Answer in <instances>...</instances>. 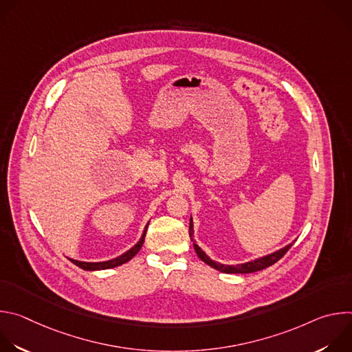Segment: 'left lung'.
Listing matches in <instances>:
<instances>
[{"label": "left lung", "instance_id": "1", "mask_svg": "<svg viewBox=\"0 0 352 352\" xmlns=\"http://www.w3.org/2000/svg\"><path fill=\"white\" fill-rule=\"evenodd\" d=\"M189 236H190V241L193 242V248H195V252L196 255L199 256V259L205 262L206 265H209L210 267L221 272V273H234V274H246V273H255V272H259V270H263L272 265H274L277 261H280L285 254L287 250L292 246L294 242L288 243L287 246L276 250V252L270 254V255H266L263 258H259V259H255V261H250V262H246V263H242V265H235V266H231V265H223V263H219V262H214L212 261L202 249L199 248V245L196 243V241L193 239V221H192V217H190V223H189Z\"/></svg>", "mask_w": 352, "mask_h": 352}]
</instances>
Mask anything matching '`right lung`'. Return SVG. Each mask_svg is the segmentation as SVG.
Wrapping results in <instances>:
<instances>
[{
  "label": "right lung",
  "mask_w": 352,
  "mask_h": 352,
  "mask_svg": "<svg viewBox=\"0 0 352 352\" xmlns=\"http://www.w3.org/2000/svg\"><path fill=\"white\" fill-rule=\"evenodd\" d=\"M147 226L148 223L146 224L144 227V231L142 234V238L139 239V242L132 246L129 250H126L125 254H122L121 256L116 258V259H111V261H106V262H82V261H75V259H71L68 258L74 265H76L78 267L83 269V270H87V272H96V270H106V269H113V267H117V266H121L126 262H129L138 252L140 250L143 242H144V236H146V231H147Z\"/></svg>",
  "instance_id": "obj_1"
}]
</instances>
